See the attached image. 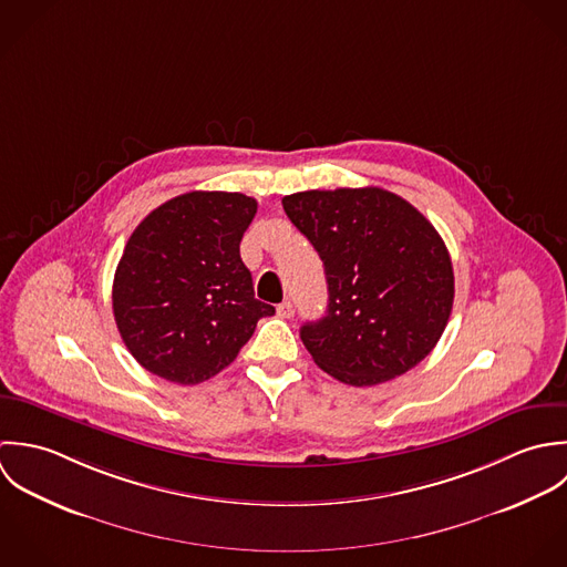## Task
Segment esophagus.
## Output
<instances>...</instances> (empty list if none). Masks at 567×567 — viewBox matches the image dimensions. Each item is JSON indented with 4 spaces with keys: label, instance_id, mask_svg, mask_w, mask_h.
Instances as JSON below:
<instances>
[{
    "label": "esophagus",
    "instance_id": "34e87169",
    "mask_svg": "<svg viewBox=\"0 0 567 567\" xmlns=\"http://www.w3.org/2000/svg\"><path fill=\"white\" fill-rule=\"evenodd\" d=\"M278 318H282V320H289V318H293V313H296V309H293V305L291 302H282V305H278Z\"/></svg>",
    "mask_w": 567,
    "mask_h": 567
}]
</instances>
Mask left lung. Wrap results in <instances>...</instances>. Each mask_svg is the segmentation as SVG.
<instances>
[{
  "mask_svg": "<svg viewBox=\"0 0 567 567\" xmlns=\"http://www.w3.org/2000/svg\"><path fill=\"white\" fill-rule=\"evenodd\" d=\"M282 208L324 262L327 316L300 329L313 361L357 388L423 361L453 307L452 258L436 227L377 186L296 193Z\"/></svg>",
  "mask_w": 567,
  "mask_h": 567,
  "instance_id": "1",
  "label": "left lung"
}]
</instances>
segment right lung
<instances>
[{"label": "right lung", "instance_id": "1", "mask_svg": "<svg viewBox=\"0 0 567 567\" xmlns=\"http://www.w3.org/2000/svg\"><path fill=\"white\" fill-rule=\"evenodd\" d=\"M240 193L193 190L155 208L128 236L114 276L120 338L148 372L202 383L229 365L276 309L254 298L240 238L256 215Z\"/></svg>", "mask_w": 567, "mask_h": 567}]
</instances>
